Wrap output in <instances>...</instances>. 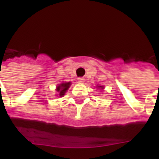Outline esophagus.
Instances as JSON below:
<instances>
[{
    "mask_svg": "<svg viewBox=\"0 0 159 159\" xmlns=\"http://www.w3.org/2000/svg\"><path fill=\"white\" fill-rule=\"evenodd\" d=\"M77 80H78L79 83H80V84H83V83H84V81H85V79L82 78V77H79Z\"/></svg>",
    "mask_w": 159,
    "mask_h": 159,
    "instance_id": "esophagus-1",
    "label": "esophagus"
}]
</instances>
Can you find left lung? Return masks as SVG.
<instances>
[{
  "label": "left lung",
  "instance_id": "left-lung-1",
  "mask_svg": "<svg viewBox=\"0 0 159 159\" xmlns=\"http://www.w3.org/2000/svg\"><path fill=\"white\" fill-rule=\"evenodd\" d=\"M98 87H99L100 88V90H102V89H104V87H103V86H98Z\"/></svg>",
  "mask_w": 159,
  "mask_h": 159
}]
</instances>
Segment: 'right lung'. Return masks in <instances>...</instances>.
Returning a JSON list of instances; mask_svg holds the SVG:
<instances>
[{"label":"right lung","instance_id":"right-lung-1","mask_svg":"<svg viewBox=\"0 0 159 159\" xmlns=\"http://www.w3.org/2000/svg\"><path fill=\"white\" fill-rule=\"evenodd\" d=\"M70 85H71V82H67V83H63L61 84H59V85L57 87L56 91H57V95H59L60 97H62L65 94L67 90L69 88Z\"/></svg>","mask_w":159,"mask_h":159}]
</instances>
